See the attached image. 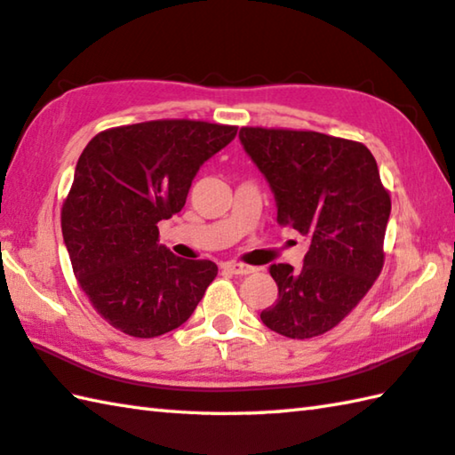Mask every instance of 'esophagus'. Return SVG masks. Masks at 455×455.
<instances>
[{
  "label": "esophagus",
  "mask_w": 455,
  "mask_h": 455,
  "mask_svg": "<svg viewBox=\"0 0 455 455\" xmlns=\"http://www.w3.org/2000/svg\"><path fill=\"white\" fill-rule=\"evenodd\" d=\"M225 270H228L230 275H251V272H254L252 267H249V264H243V262H227Z\"/></svg>",
  "instance_id": "34e87169"
}]
</instances>
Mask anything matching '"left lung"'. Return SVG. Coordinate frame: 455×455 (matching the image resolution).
I'll use <instances>...</instances> for the list:
<instances>
[{
	"label": "left lung",
	"instance_id": "1",
	"mask_svg": "<svg viewBox=\"0 0 455 455\" xmlns=\"http://www.w3.org/2000/svg\"><path fill=\"white\" fill-rule=\"evenodd\" d=\"M238 137L275 193L278 225L310 241L302 268L270 267L278 299L260 320L296 340L324 334L356 308L384 267L392 201L374 155L316 131L243 127Z\"/></svg>",
	"mask_w": 455,
	"mask_h": 455
}]
</instances>
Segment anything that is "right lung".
I'll list each match as a JSON object with an SVG mask.
<instances>
[{
  "mask_svg": "<svg viewBox=\"0 0 455 455\" xmlns=\"http://www.w3.org/2000/svg\"><path fill=\"white\" fill-rule=\"evenodd\" d=\"M235 135V125L161 119L101 131L84 148L61 230L81 291L113 328L155 338L191 318L219 268L172 254L156 225L180 212L201 164Z\"/></svg>",
  "mask_w": 455,
  "mask_h": 455,
  "instance_id": "right-lung-1",
  "label": "right lung"
}]
</instances>
